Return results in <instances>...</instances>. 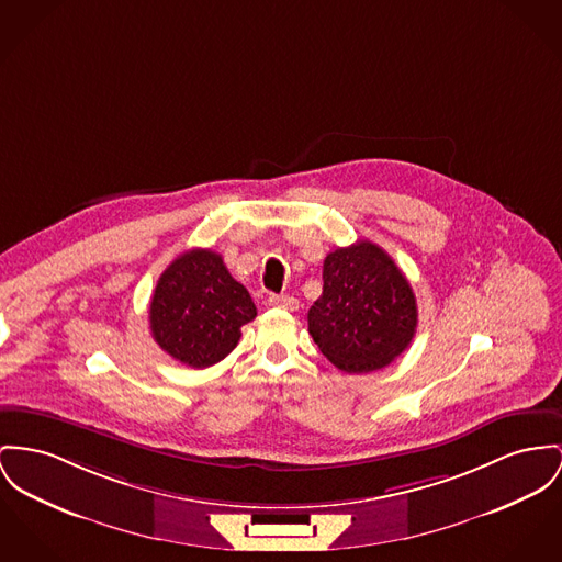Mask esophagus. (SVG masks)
I'll use <instances>...</instances> for the list:
<instances>
[{
  "label": "esophagus",
  "mask_w": 562,
  "mask_h": 562,
  "mask_svg": "<svg viewBox=\"0 0 562 562\" xmlns=\"http://www.w3.org/2000/svg\"><path fill=\"white\" fill-rule=\"evenodd\" d=\"M268 304L274 308H283V311H299V300L290 294H270Z\"/></svg>",
  "instance_id": "1"
}]
</instances>
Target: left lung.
<instances>
[{"mask_svg": "<svg viewBox=\"0 0 562 562\" xmlns=\"http://www.w3.org/2000/svg\"><path fill=\"white\" fill-rule=\"evenodd\" d=\"M417 328L412 285L371 240L338 247L324 260V292L308 308V333L345 373H371L396 360Z\"/></svg>", "mask_w": 562, "mask_h": 562, "instance_id": "left-lung-1", "label": "left lung"}]
</instances>
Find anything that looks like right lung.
I'll use <instances>...</instances> for the list:
<instances>
[{
	"instance_id": "obj_1",
	"label": "right lung",
	"mask_w": 562,
	"mask_h": 562,
	"mask_svg": "<svg viewBox=\"0 0 562 562\" xmlns=\"http://www.w3.org/2000/svg\"><path fill=\"white\" fill-rule=\"evenodd\" d=\"M258 308L224 258L211 249H191L170 263L153 292L150 335L175 360L206 369L238 345L240 328Z\"/></svg>"
}]
</instances>
